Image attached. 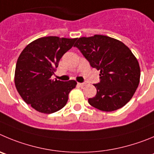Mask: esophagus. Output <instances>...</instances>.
Here are the masks:
<instances>
[{"mask_svg": "<svg viewBox=\"0 0 154 154\" xmlns=\"http://www.w3.org/2000/svg\"><path fill=\"white\" fill-rule=\"evenodd\" d=\"M78 84L79 86H80V87H84V86L86 85V84L85 83H78Z\"/></svg>", "mask_w": 154, "mask_h": 154, "instance_id": "1", "label": "esophagus"}]
</instances>
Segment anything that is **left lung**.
Here are the masks:
<instances>
[{
	"label": "left lung",
	"mask_w": 154,
	"mask_h": 154,
	"mask_svg": "<svg viewBox=\"0 0 154 154\" xmlns=\"http://www.w3.org/2000/svg\"><path fill=\"white\" fill-rule=\"evenodd\" d=\"M77 47L92 67L100 70V81L94 84L97 95L88 100L96 109L112 112L127 104L140 82L138 61L122 42L103 35L81 37Z\"/></svg>",
	"instance_id": "8db88e82"
}]
</instances>
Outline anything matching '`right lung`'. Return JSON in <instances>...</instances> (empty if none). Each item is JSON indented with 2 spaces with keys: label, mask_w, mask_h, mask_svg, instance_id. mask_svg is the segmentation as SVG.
Returning <instances> with one entry per match:
<instances>
[{
  "label": "right lung",
  "mask_w": 154,
  "mask_h": 154,
  "mask_svg": "<svg viewBox=\"0 0 154 154\" xmlns=\"http://www.w3.org/2000/svg\"><path fill=\"white\" fill-rule=\"evenodd\" d=\"M77 38L47 36L39 38L27 45L17 60L15 86L23 100L42 113L55 112L68 100L75 80H51L60 59L72 48Z\"/></svg>",
  "instance_id": "add662e5"
}]
</instances>
